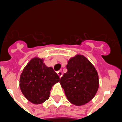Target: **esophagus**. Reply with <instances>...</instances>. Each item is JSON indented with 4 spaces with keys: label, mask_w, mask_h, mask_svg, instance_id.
Returning <instances> with one entry per match:
<instances>
[{
    "label": "esophagus",
    "mask_w": 122,
    "mask_h": 122,
    "mask_svg": "<svg viewBox=\"0 0 122 122\" xmlns=\"http://www.w3.org/2000/svg\"><path fill=\"white\" fill-rule=\"evenodd\" d=\"M57 74H58V76H59V78H61V77L62 76L63 72H62V71H59L57 72Z\"/></svg>",
    "instance_id": "1"
}]
</instances>
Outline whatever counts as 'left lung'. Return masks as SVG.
I'll return each mask as SVG.
<instances>
[{
  "mask_svg": "<svg viewBox=\"0 0 122 122\" xmlns=\"http://www.w3.org/2000/svg\"><path fill=\"white\" fill-rule=\"evenodd\" d=\"M67 72L60 79L67 99L72 104L80 106L95 97L99 82L96 69L83 55H76L68 61Z\"/></svg>",
  "mask_w": 122,
  "mask_h": 122,
  "instance_id": "left-lung-1",
  "label": "left lung"
}]
</instances>
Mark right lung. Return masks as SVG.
<instances>
[{
	"instance_id": "add662e5",
	"label": "right lung",
	"mask_w": 122,
	"mask_h": 122,
	"mask_svg": "<svg viewBox=\"0 0 122 122\" xmlns=\"http://www.w3.org/2000/svg\"><path fill=\"white\" fill-rule=\"evenodd\" d=\"M59 79L52 67L47 66L42 59L36 57L31 59L23 70L20 87L28 101L38 105L48 99L51 87Z\"/></svg>"
}]
</instances>
